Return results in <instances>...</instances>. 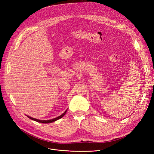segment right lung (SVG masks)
<instances>
[{
  "instance_id": "add662e5",
  "label": "right lung",
  "mask_w": 154,
  "mask_h": 154,
  "mask_svg": "<svg viewBox=\"0 0 154 154\" xmlns=\"http://www.w3.org/2000/svg\"><path fill=\"white\" fill-rule=\"evenodd\" d=\"M66 112H67V110H66V112H64L63 114H62L61 116H60L59 117L53 119H50V120H39V119H35V118H31V117H29V116H27V117H28V118H29V119H31L36 121V122H37L42 123H49L54 122H55V121H57V120H58V119H60V118H62L63 117V116L65 114H66Z\"/></svg>"
}]
</instances>
